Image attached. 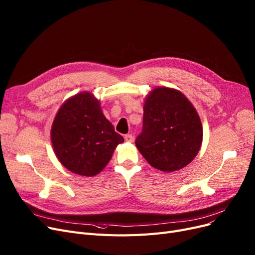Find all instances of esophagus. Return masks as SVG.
Listing matches in <instances>:
<instances>
[{
    "label": "esophagus",
    "mask_w": 255,
    "mask_h": 255,
    "mask_svg": "<svg viewBox=\"0 0 255 255\" xmlns=\"http://www.w3.org/2000/svg\"><path fill=\"white\" fill-rule=\"evenodd\" d=\"M124 138L127 142H132V140H133V136H132V134H126Z\"/></svg>",
    "instance_id": "1"
}]
</instances>
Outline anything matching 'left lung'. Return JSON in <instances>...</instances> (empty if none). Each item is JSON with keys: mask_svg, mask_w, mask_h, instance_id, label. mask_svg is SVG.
<instances>
[{"mask_svg": "<svg viewBox=\"0 0 255 255\" xmlns=\"http://www.w3.org/2000/svg\"><path fill=\"white\" fill-rule=\"evenodd\" d=\"M202 137L201 120L181 92L160 86L149 93L135 145L153 168L171 173L186 167L200 150Z\"/></svg>", "mask_w": 255, "mask_h": 255, "instance_id": "left-lung-1", "label": "left lung"}]
</instances>
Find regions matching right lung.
<instances>
[{"instance_id":"obj_1","label":"right lung","mask_w":255,"mask_h":255,"mask_svg":"<svg viewBox=\"0 0 255 255\" xmlns=\"http://www.w3.org/2000/svg\"><path fill=\"white\" fill-rule=\"evenodd\" d=\"M51 140L65 169L92 177L106 167L124 138L103 115L100 101L92 93L82 92L69 98L58 109Z\"/></svg>"}]
</instances>
